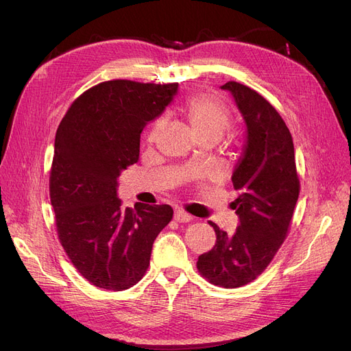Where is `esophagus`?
I'll return each instance as SVG.
<instances>
[{
    "label": "esophagus",
    "mask_w": 351,
    "mask_h": 351,
    "mask_svg": "<svg viewBox=\"0 0 351 351\" xmlns=\"http://www.w3.org/2000/svg\"><path fill=\"white\" fill-rule=\"evenodd\" d=\"M173 217H175L176 222H179V223H188V222H191V220L193 219L189 213L183 212V210H175Z\"/></svg>",
    "instance_id": "1"
}]
</instances>
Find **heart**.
<instances>
[{"mask_svg":"<svg viewBox=\"0 0 351 351\" xmlns=\"http://www.w3.org/2000/svg\"><path fill=\"white\" fill-rule=\"evenodd\" d=\"M185 115L193 132L202 139H219L230 125L229 109L208 95H195L185 104ZM165 119H159L147 134V142H155L165 128Z\"/></svg>","mask_w":351,"mask_h":351,"instance_id":"1","label":"heart"}]
</instances>
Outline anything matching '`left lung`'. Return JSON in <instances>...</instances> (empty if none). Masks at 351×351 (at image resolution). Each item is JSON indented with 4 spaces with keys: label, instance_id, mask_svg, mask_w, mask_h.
<instances>
[{
    "label": "left lung",
    "instance_id": "obj_1",
    "mask_svg": "<svg viewBox=\"0 0 351 351\" xmlns=\"http://www.w3.org/2000/svg\"><path fill=\"white\" fill-rule=\"evenodd\" d=\"M229 90L246 125V143L232 175L239 196L232 206L241 223L233 234L213 222L216 243L199 256L197 270L212 285L242 287L269 266L287 236L300 192L289 128L269 101L230 81Z\"/></svg>",
    "mask_w": 351,
    "mask_h": 351
}]
</instances>
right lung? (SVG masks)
<instances>
[{
	"label": "right lung",
	"instance_id": "obj_1",
	"mask_svg": "<svg viewBox=\"0 0 351 351\" xmlns=\"http://www.w3.org/2000/svg\"><path fill=\"white\" fill-rule=\"evenodd\" d=\"M178 84L115 80L85 90L62 118L53 145L49 197L60 242L71 263L94 286L121 291L149 266L169 205L122 208V171L139 159L141 132L176 95Z\"/></svg>",
	"mask_w": 351,
	"mask_h": 351
}]
</instances>
